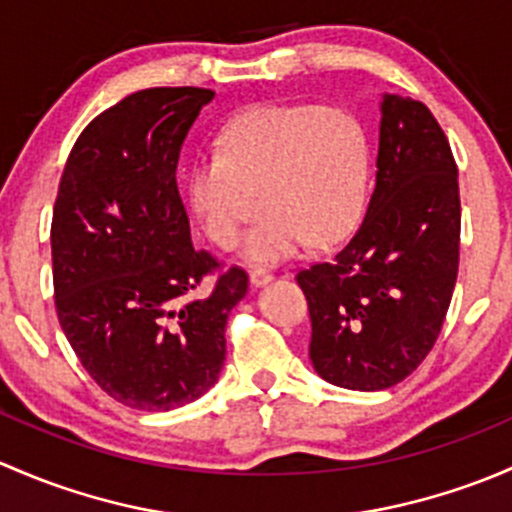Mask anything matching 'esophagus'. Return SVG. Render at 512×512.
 Wrapping results in <instances>:
<instances>
[{
  "instance_id": "34e87169",
  "label": "esophagus",
  "mask_w": 512,
  "mask_h": 512,
  "mask_svg": "<svg viewBox=\"0 0 512 512\" xmlns=\"http://www.w3.org/2000/svg\"><path fill=\"white\" fill-rule=\"evenodd\" d=\"M273 273L268 271H261V268H256V271H251V286L254 288H261V286H268V283L273 281Z\"/></svg>"
}]
</instances>
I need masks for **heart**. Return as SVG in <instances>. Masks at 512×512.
<instances>
[{
    "label": "heart",
    "instance_id": "obj_1",
    "mask_svg": "<svg viewBox=\"0 0 512 512\" xmlns=\"http://www.w3.org/2000/svg\"><path fill=\"white\" fill-rule=\"evenodd\" d=\"M370 184V142L357 115L320 105H261L236 115L214 155L187 177L189 207L204 234L246 263L271 266L308 246L345 239L362 217ZM259 199L256 200L255 197Z\"/></svg>",
    "mask_w": 512,
    "mask_h": 512
}]
</instances>
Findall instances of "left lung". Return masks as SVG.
<instances>
[{
    "label": "left lung",
    "mask_w": 512,
    "mask_h": 512,
    "mask_svg": "<svg viewBox=\"0 0 512 512\" xmlns=\"http://www.w3.org/2000/svg\"><path fill=\"white\" fill-rule=\"evenodd\" d=\"M377 177L365 221L330 263L295 276L308 298L310 362L325 382L379 392L421 365L458 273L461 197L449 140L412 98L379 100Z\"/></svg>",
    "instance_id": "left-lung-1"
}]
</instances>
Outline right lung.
Segmentation results:
<instances>
[{
  "instance_id": "right-lung-1",
  "label": "right lung",
  "mask_w": 512,
  "mask_h": 512,
  "mask_svg": "<svg viewBox=\"0 0 512 512\" xmlns=\"http://www.w3.org/2000/svg\"><path fill=\"white\" fill-rule=\"evenodd\" d=\"M207 88H147L100 113L63 170L54 221L56 313L63 335L115 402L170 412L217 384L226 318L249 291L231 266L194 251L177 189L179 152Z\"/></svg>"
}]
</instances>
